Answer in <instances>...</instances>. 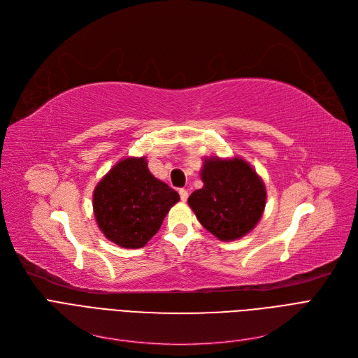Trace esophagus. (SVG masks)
<instances>
[{"label":"esophagus","instance_id":"esophagus-1","mask_svg":"<svg viewBox=\"0 0 358 358\" xmlns=\"http://www.w3.org/2000/svg\"><path fill=\"white\" fill-rule=\"evenodd\" d=\"M178 193H180V199H181V201H185L187 199H189V192H187V190L181 189Z\"/></svg>","mask_w":358,"mask_h":358}]
</instances>
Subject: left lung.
Returning <instances> with one entry per match:
<instances>
[{"label": "left lung", "instance_id": "obj_1", "mask_svg": "<svg viewBox=\"0 0 358 358\" xmlns=\"http://www.w3.org/2000/svg\"><path fill=\"white\" fill-rule=\"evenodd\" d=\"M203 187L189 197V206L204 229L231 242L250 234L266 209L267 190L252 165L241 157H204Z\"/></svg>", "mask_w": 358, "mask_h": 358}]
</instances>
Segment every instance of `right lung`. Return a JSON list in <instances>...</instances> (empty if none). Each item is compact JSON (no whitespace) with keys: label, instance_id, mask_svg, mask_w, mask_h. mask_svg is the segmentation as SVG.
Segmentation results:
<instances>
[{"label":"right lung","instance_id":"add662e5","mask_svg":"<svg viewBox=\"0 0 358 358\" xmlns=\"http://www.w3.org/2000/svg\"><path fill=\"white\" fill-rule=\"evenodd\" d=\"M180 200L171 187L150 174L146 157L113 165L92 192L94 217L103 235L127 250L145 247Z\"/></svg>","mask_w":358,"mask_h":358}]
</instances>
